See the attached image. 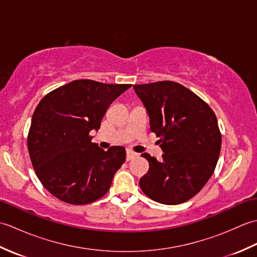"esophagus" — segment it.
I'll return each mask as SVG.
<instances>
[{"mask_svg": "<svg viewBox=\"0 0 257 257\" xmlns=\"http://www.w3.org/2000/svg\"><path fill=\"white\" fill-rule=\"evenodd\" d=\"M137 156H138V155H137V154H135L134 151H132V150H128V151H127V156H125V160H127V161H130V160H133L134 158H136Z\"/></svg>", "mask_w": 257, "mask_h": 257, "instance_id": "1", "label": "esophagus"}]
</instances>
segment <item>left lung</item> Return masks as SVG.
Returning a JSON list of instances; mask_svg holds the SVG:
<instances>
[{"mask_svg": "<svg viewBox=\"0 0 257 257\" xmlns=\"http://www.w3.org/2000/svg\"><path fill=\"white\" fill-rule=\"evenodd\" d=\"M149 114L162 159L143 154L149 170L139 185L146 195L162 204L190 200L214 172L221 151V133L215 113L205 101L176 81L134 85Z\"/></svg>", "mask_w": 257, "mask_h": 257, "instance_id": "left-lung-1", "label": "left lung"}]
</instances>
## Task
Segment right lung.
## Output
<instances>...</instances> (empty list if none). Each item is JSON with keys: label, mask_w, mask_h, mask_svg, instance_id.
I'll list each match as a JSON object with an SVG mask.
<instances>
[{"label": "right lung", "mask_w": 257, "mask_h": 257, "mask_svg": "<svg viewBox=\"0 0 257 257\" xmlns=\"http://www.w3.org/2000/svg\"><path fill=\"white\" fill-rule=\"evenodd\" d=\"M128 84L74 80L47 94L32 117L27 148L33 168L44 188L63 202L91 203L110 188L125 160V150L107 151L91 143L108 107Z\"/></svg>", "instance_id": "right-lung-1"}]
</instances>
